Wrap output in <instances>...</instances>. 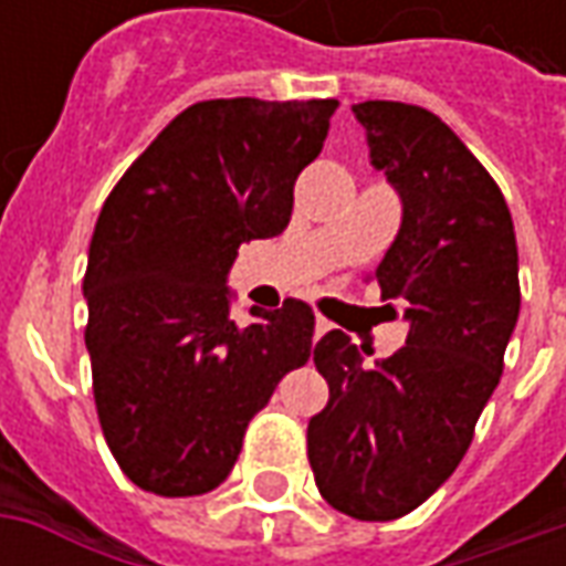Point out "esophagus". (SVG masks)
Here are the masks:
<instances>
[{
    "label": "esophagus",
    "instance_id": "34e87169",
    "mask_svg": "<svg viewBox=\"0 0 566 566\" xmlns=\"http://www.w3.org/2000/svg\"><path fill=\"white\" fill-rule=\"evenodd\" d=\"M333 324L331 321H324V318H315V339H321V336H324V333L331 331Z\"/></svg>",
    "mask_w": 566,
    "mask_h": 566
}]
</instances>
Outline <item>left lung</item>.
<instances>
[{
  "mask_svg": "<svg viewBox=\"0 0 566 566\" xmlns=\"http://www.w3.org/2000/svg\"><path fill=\"white\" fill-rule=\"evenodd\" d=\"M352 112L403 202L376 279L381 300L406 303L409 336L373 367L343 331L321 336L312 357L331 400L308 421V463L333 510L391 522L473 442L518 321V248L494 178L433 112L385 99Z\"/></svg>",
  "mask_w": 566,
  "mask_h": 566,
  "instance_id": "1",
  "label": "left lung"
}]
</instances>
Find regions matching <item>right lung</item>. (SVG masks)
Here are the masks:
<instances>
[{"mask_svg": "<svg viewBox=\"0 0 566 566\" xmlns=\"http://www.w3.org/2000/svg\"><path fill=\"white\" fill-rule=\"evenodd\" d=\"M336 99L251 96L185 108L105 199L84 300L105 442L145 491L218 488L248 421L312 355L300 300L239 327L227 275L242 242L284 233L294 181L324 148Z\"/></svg>", "mask_w": 566, "mask_h": 566, "instance_id": "add662e5", "label": "right lung"}]
</instances>
